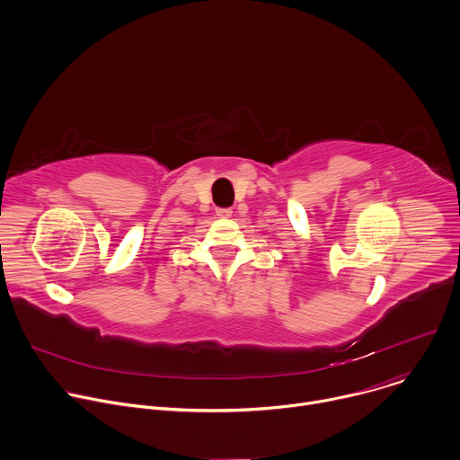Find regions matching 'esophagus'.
<instances>
[{"instance_id":"obj_1","label":"esophagus","mask_w":460,"mask_h":460,"mask_svg":"<svg viewBox=\"0 0 460 460\" xmlns=\"http://www.w3.org/2000/svg\"><path fill=\"white\" fill-rule=\"evenodd\" d=\"M233 215V211L227 208V209H217V217H220V218H229Z\"/></svg>"}]
</instances>
